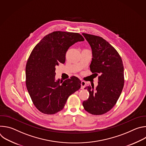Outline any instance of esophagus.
Segmentation results:
<instances>
[{"mask_svg":"<svg viewBox=\"0 0 146 146\" xmlns=\"http://www.w3.org/2000/svg\"><path fill=\"white\" fill-rule=\"evenodd\" d=\"M86 82L84 81H81V90L84 89L85 86H86Z\"/></svg>","mask_w":146,"mask_h":146,"instance_id":"1","label":"esophagus"}]
</instances>
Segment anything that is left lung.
<instances>
[{"instance_id":"8db88e82","label":"left lung","mask_w":146,"mask_h":146,"mask_svg":"<svg viewBox=\"0 0 146 146\" xmlns=\"http://www.w3.org/2000/svg\"><path fill=\"white\" fill-rule=\"evenodd\" d=\"M92 52L90 70L98 74V85L87 86L88 99L82 102L86 111L93 115H102L110 111L116 104L124 85L123 66L117 50L101 37L82 33Z\"/></svg>"}]
</instances>
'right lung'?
<instances>
[{
  "mask_svg": "<svg viewBox=\"0 0 146 146\" xmlns=\"http://www.w3.org/2000/svg\"><path fill=\"white\" fill-rule=\"evenodd\" d=\"M84 40L78 33L55 31L44 36L32 50L26 65V86L41 113L54 114L62 110L69 96L80 88L81 81L75 76L63 82L55 81V67L59 62L65 63L70 46Z\"/></svg>",
  "mask_w": 146,
  "mask_h": 146,
  "instance_id": "obj_1",
  "label": "right lung"
}]
</instances>
